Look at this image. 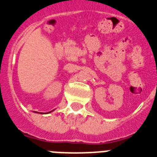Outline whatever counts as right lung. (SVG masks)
I'll return each instance as SVG.
<instances>
[{"instance_id": "right-lung-1", "label": "right lung", "mask_w": 157, "mask_h": 157, "mask_svg": "<svg viewBox=\"0 0 157 157\" xmlns=\"http://www.w3.org/2000/svg\"><path fill=\"white\" fill-rule=\"evenodd\" d=\"M51 112H52V111H50V112H49V113H51Z\"/></svg>"}]
</instances>
